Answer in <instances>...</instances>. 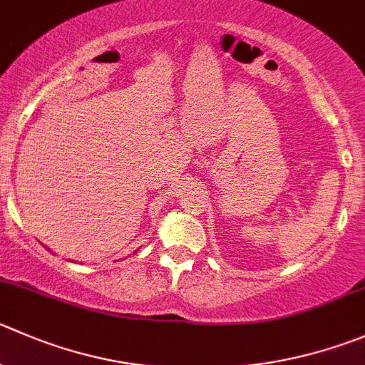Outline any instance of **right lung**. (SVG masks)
<instances>
[{
    "mask_svg": "<svg viewBox=\"0 0 365 365\" xmlns=\"http://www.w3.org/2000/svg\"><path fill=\"white\" fill-rule=\"evenodd\" d=\"M48 250H49V247H48Z\"/></svg>",
    "mask_w": 365,
    "mask_h": 365,
    "instance_id": "1",
    "label": "right lung"
}]
</instances>
